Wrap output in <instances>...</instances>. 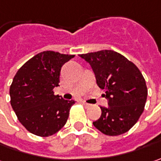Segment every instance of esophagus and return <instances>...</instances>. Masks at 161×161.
Masks as SVG:
<instances>
[{"mask_svg":"<svg viewBox=\"0 0 161 161\" xmlns=\"http://www.w3.org/2000/svg\"><path fill=\"white\" fill-rule=\"evenodd\" d=\"M82 103H83V105H85L86 107H90V106H91V104H90V103H87L86 102H85V101H82Z\"/></svg>","mask_w":161,"mask_h":161,"instance_id":"1","label":"esophagus"}]
</instances>
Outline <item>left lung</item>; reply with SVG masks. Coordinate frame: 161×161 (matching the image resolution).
<instances>
[{
  "label": "left lung",
  "instance_id": "1",
  "mask_svg": "<svg viewBox=\"0 0 161 161\" xmlns=\"http://www.w3.org/2000/svg\"><path fill=\"white\" fill-rule=\"evenodd\" d=\"M91 66L96 84L105 90L108 106H101V117L93 122L101 132L117 136L128 131L143 113L148 90L139 68L114 50L79 55Z\"/></svg>",
  "mask_w": 161,
  "mask_h": 161
}]
</instances>
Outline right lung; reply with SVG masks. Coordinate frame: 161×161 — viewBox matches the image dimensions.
Here are the masks:
<instances>
[{
  "label": "right lung",
  "instance_id": "add662e5",
  "mask_svg": "<svg viewBox=\"0 0 161 161\" xmlns=\"http://www.w3.org/2000/svg\"><path fill=\"white\" fill-rule=\"evenodd\" d=\"M74 55L43 51L34 56L15 75L11 87V104L18 120L30 132L47 137L58 132L67 121L75 100L55 95L61 67Z\"/></svg>",
  "mask_w": 161,
  "mask_h": 161
}]
</instances>
